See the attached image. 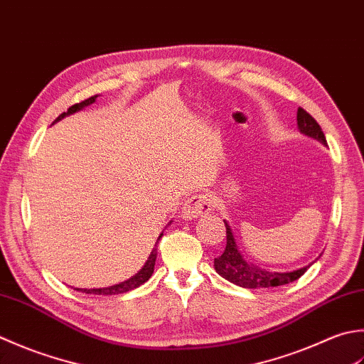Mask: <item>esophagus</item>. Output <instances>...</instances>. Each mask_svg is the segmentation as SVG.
<instances>
[{
    "mask_svg": "<svg viewBox=\"0 0 364 364\" xmlns=\"http://www.w3.org/2000/svg\"><path fill=\"white\" fill-rule=\"evenodd\" d=\"M213 209V199L210 195H195L182 207L183 218H198L203 217L204 213H209Z\"/></svg>",
    "mask_w": 364,
    "mask_h": 364,
    "instance_id": "obj_1",
    "label": "esophagus"
}]
</instances>
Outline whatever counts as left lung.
<instances>
[{
  "mask_svg": "<svg viewBox=\"0 0 364 364\" xmlns=\"http://www.w3.org/2000/svg\"><path fill=\"white\" fill-rule=\"evenodd\" d=\"M296 125H299V130L303 133V135L314 138L318 141V143L327 146V139H325L321 125H318L314 117L309 113H306L303 108H299V111H296ZM225 226H226V248L223 251V255L215 259L213 267L220 277L231 281L232 284H237L245 289L284 286L289 283H294L295 279H299L301 275H305V272L311 265H313L309 264L294 272H269L265 269H261V267L245 261L243 256L240 255L239 247H237L235 239L232 235V229L228 225V221H225Z\"/></svg>",
  "mask_w": 364,
  "mask_h": 364,
  "instance_id": "left-lung-1",
  "label": "left lung"
}]
</instances>
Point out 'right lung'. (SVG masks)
I'll use <instances>...</instances> for the list:
<instances>
[{
	"label": "right lung",
	"instance_id": "1",
	"mask_svg": "<svg viewBox=\"0 0 364 364\" xmlns=\"http://www.w3.org/2000/svg\"><path fill=\"white\" fill-rule=\"evenodd\" d=\"M95 99H97V95H92V97H89V99H86V100H83V102L75 103V105H72V107L68 109V113L59 114V116L56 117L55 122L61 121L63 117H65V116L77 113V111L83 109V108L87 107V105H91V103L95 102ZM55 122H53V124H55ZM161 235H163V232L160 234V237L157 239V243H159V240L161 239ZM155 259H157V250L154 248V250L151 251L149 257H147L146 264L143 265V269H141V270L136 273V275H133L132 278H129L127 281H122V283L114 284V286H109V287H100V289H75V291H81V292H85V294H94V295H117V294H125V292H129V291H133V289H136V287H139L141 284H144L146 281L152 277L154 265H155Z\"/></svg>",
	"mask_w": 364,
	"mask_h": 364
}]
</instances>
